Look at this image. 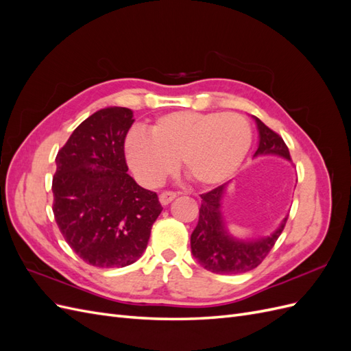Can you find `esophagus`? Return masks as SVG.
Masks as SVG:
<instances>
[{"instance_id":"1","label":"esophagus","mask_w":351,"mask_h":351,"mask_svg":"<svg viewBox=\"0 0 351 351\" xmlns=\"http://www.w3.org/2000/svg\"><path fill=\"white\" fill-rule=\"evenodd\" d=\"M176 197H177L176 192H171V190H165V192L159 195V202H161L162 205H168V204H171Z\"/></svg>"}]
</instances>
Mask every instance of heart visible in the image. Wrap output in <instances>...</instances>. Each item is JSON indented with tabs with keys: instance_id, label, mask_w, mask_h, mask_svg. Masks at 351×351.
Wrapping results in <instances>:
<instances>
[{
	"instance_id": "b5f03b06",
	"label": "heart",
	"mask_w": 351,
	"mask_h": 351,
	"mask_svg": "<svg viewBox=\"0 0 351 351\" xmlns=\"http://www.w3.org/2000/svg\"><path fill=\"white\" fill-rule=\"evenodd\" d=\"M250 145L252 127L241 114L176 111L158 117L149 134L130 133L124 151L133 171L145 182H161L180 159L189 182L210 187L237 171Z\"/></svg>"
}]
</instances>
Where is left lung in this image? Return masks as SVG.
Segmentation results:
<instances>
[{
    "mask_svg": "<svg viewBox=\"0 0 351 351\" xmlns=\"http://www.w3.org/2000/svg\"><path fill=\"white\" fill-rule=\"evenodd\" d=\"M259 129V146L254 155L275 154L291 161L282 137L256 119ZM226 184L212 189L210 192L200 195L202 205L199 209L197 226L190 237V246L196 261L205 269L215 274H243L252 271L262 263L274 247L285 227L287 218L269 237L254 241H237L231 239L222 224L221 197Z\"/></svg>",
    "mask_w": 351,
    "mask_h": 351,
    "instance_id": "1",
    "label": "left lung"
}]
</instances>
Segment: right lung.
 <instances>
[{
	"mask_svg": "<svg viewBox=\"0 0 351 351\" xmlns=\"http://www.w3.org/2000/svg\"><path fill=\"white\" fill-rule=\"evenodd\" d=\"M133 123L129 108L99 110L77 125L56 158L52 212L69 246L92 267L136 262L162 210L158 195L127 174L124 141Z\"/></svg>",
	"mask_w": 351,
	"mask_h": 351,
	"instance_id": "obj_1",
	"label": "right lung"
}]
</instances>
